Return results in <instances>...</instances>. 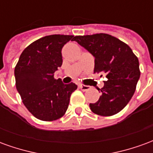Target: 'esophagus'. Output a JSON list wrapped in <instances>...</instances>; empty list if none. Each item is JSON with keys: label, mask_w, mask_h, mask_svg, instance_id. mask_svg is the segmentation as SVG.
<instances>
[{"label": "esophagus", "mask_w": 153, "mask_h": 153, "mask_svg": "<svg viewBox=\"0 0 153 153\" xmlns=\"http://www.w3.org/2000/svg\"><path fill=\"white\" fill-rule=\"evenodd\" d=\"M79 88L83 92H85V91H88V90L91 88L89 86H88V85H84V84H79Z\"/></svg>", "instance_id": "1"}]
</instances>
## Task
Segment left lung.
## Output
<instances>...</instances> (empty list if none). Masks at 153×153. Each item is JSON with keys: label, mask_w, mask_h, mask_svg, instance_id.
<instances>
[{"label": "left lung", "mask_w": 153, "mask_h": 153, "mask_svg": "<svg viewBox=\"0 0 153 153\" xmlns=\"http://www.w3.org/2000/svg\"><path fill=\"white\" fill-rule=\"evenodd\" d=\"M74 41L95 57L94 73L105 74L108 79L102 88H98L102 96L97 102L90 103V109L102 116L117 114L136 89L140 77L138 57L127 44L106 33L75 36Z\"/></svg>", "instance_id": "8db88e82"}]
</instances>
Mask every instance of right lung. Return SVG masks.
<instances>
[{
	"label": "right lung",
	"mask_w": 153,
	"mask_h": 153,
	"mask_svg": "<svg viewBox=\"0 0 153 153\" xmlns=\"http://www.w3.org/2000/svg\"><path fill=\"white\" fill-rule=\"evenodd\" d=\"M73 35L41 38L23 51L15 68V85L28 111L43 121L61 118L66 112L75 83L64 84L54 73L62 65L61 49Z\"/></svg>",
	"instance_id": "obj_1"
}]
</instances>
